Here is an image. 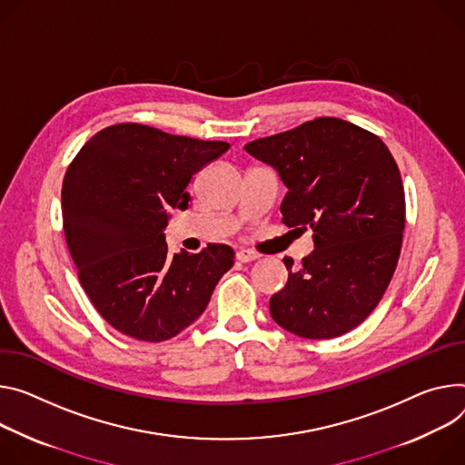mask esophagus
I'll return each mask as SVG.
<instances>
[{
	"mask_svg": "<svg viewBox=\"0 0 465 465\" xmlns=\"http://www.w3.org/2000/svg\"><path fill=\"white\" fill-rule=\"evenodd\" d=\"M235 258H237V262H241V263H248V262L258 260V254H254V252H250V250H237Z\"/></svg>",
	"mask_w": 465,
	"mask_h": 465,
	"instance_id": "34e87169",
	"label": "esophagus"
}]
</instances>
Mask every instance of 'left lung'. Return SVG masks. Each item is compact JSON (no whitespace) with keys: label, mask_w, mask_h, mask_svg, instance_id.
<instances>
[{"label":"left lung","mask_w":465,"mask_h":465,"mask_svg":"<svg viewBox=\"0 0 465 465\" xmlns=\"http://www.w3.org/2000/svg\"><path fill=\"white\" fill-rule=\"evenodd\" d=\"M244 150L282 178L287 228L313 230L299 269L283 258L287 283L271 297L272 319L308 340H330L363 322L395 272L404 232L399 166L374 134L321 116Z\"/></svg>","instance_id":"obj_1"}]
</instances>
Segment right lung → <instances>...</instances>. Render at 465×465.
Segmentation results:
<instances>
[{
	"label": "right lung",
	"instance_id": "obj_1",
	"mask_svg": "<svg viewBox=\"0 0 465 465\" xmlns=\"http://www.w3.org/2000/svg\"><path fill=\"white\" fill-rule=\"evenodd\" d=\"M223 141L124 122L98 132L63 182V228L79 282L118 331L159 343L193 324L233 265L228 244L171 256L168 211L187 209V185L228 152Z\"/></svg>",
	"mask_w": 465,
	"mask_h": 465
}]
</instances>
